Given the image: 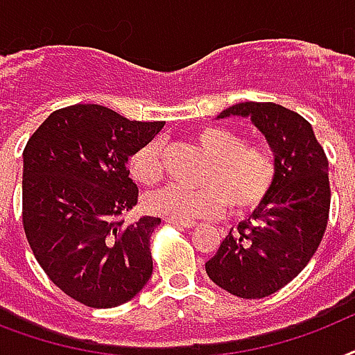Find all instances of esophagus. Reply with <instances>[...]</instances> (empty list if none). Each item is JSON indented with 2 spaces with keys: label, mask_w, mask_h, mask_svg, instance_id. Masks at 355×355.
Masks as SVG:
<instances>
[{
  "label": "esophagus",
  "mask_w": 355,
  "mask_h": 355,
  "mask_svg": "<svg viewBox=\"0 0 355 355\" xmlns=\"http://www.w3.org/2000/svg\"><path fill=\"white\" fill-rule=\"evenodd\" d=\"M167 223H171V225H175V227H180V228L197 227V223L195 221H173V219H167Z\"/></svg>",
  "instance_id": "obj_1"
}]
</instances>
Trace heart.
I'll return each instance as SVG.
<instances>
[{
	"label": "heart",
	"mask_w": 355,
	"mask_h": 355,
	"mask_svg": "<svg viewBox=\"0 0 355 355\" xmlns=\"http://www.w3.org/2000/svg\"><path fill=\"white\" fill-rule=\"evenodd\" d=\"M195 141L210 158L202 175L205 188L166 186L145 199L147 210L173 221H195L219 216L225 206L236 214L258 208L276 182L278 166L272 150L263 144H245L241 134L219 125H205L195 132ZM136 182L153 186L160 180V141L141 145L128 162Z\"/></svg>",
	"instance_id": "obj_1"
}]
</instances>
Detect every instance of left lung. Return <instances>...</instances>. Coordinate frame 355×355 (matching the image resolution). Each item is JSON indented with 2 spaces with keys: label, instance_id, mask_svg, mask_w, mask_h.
I'll return each mask as SVG.
<instances>
[{
  "label": "left lung",
  "instance_id": "left-lung-1",
  "mask_svg": "<svg viewBox=\"0 0 355 355\" xmlns=\"http://www.w3.org/2000/svg\"><path fill=\"white\" fill-rule=\"evenodd\" d=\"M250 118L276 158L267 199L223 239L206 261L214 284L239 298L269 297L287 286L319 248L330 214L328 160L313 128L276 103H237L217 118Z\"/></svg>",
  "mask_w": 355,
  "mask_h": 355
}]
</instances>
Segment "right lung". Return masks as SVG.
Masks as SVG:
<instances>
[{"label":"right lung","mask_w":355,"mask_h":355,"mask_svg":"<svg viewBox=\"0 0 355 355\" xmlns=\"http://www.w3.org/2000/svg\"><path fill=\"white\" fill-rule=\"evenodd\" d=\"M164 121H130L101 105L60 108L24 149V230L36 261L68 297L116 308L153 275L149 239L160 217L125 225L138 202L128 158Z\"/></svg>","instance_id":"1"}]
</instances>
